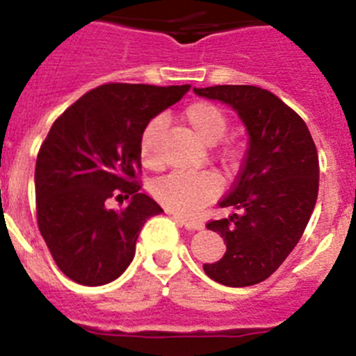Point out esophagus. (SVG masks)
I'll return each instance as SVG.
<instances>
[{
    "mask_svg": "<svg viewBox=\"0 0 356 356\" xmlns=\"http://www.w3.org/2000/svg\"><path fill=\"white\" fill-rule=\"evenodd\" d=\"M172 218H175L176 222H180L181 226H185L187 229H191V231H200L204 227V224L201 222V220H195V218L181 217V215H178V213H172Z\"/></svg>",
    "mask_w": 356,
    "mask_h": 356,
    "instance_id": "obj_1",
    "label": "esophagus"
}]
</instances>
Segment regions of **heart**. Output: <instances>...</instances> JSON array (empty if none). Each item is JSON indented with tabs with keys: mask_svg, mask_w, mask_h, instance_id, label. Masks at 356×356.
Returning a JSON list of instances; mask_svg holds the SVG:
<instances>
[{
	"mask_svg": "<svg viewBox=\"0 0 356 356\" xmlns=\"http://www.w3.org/2000/svg\"><path fill=\"white\" fill-rule=\"evenodd\" d=\"M185 122L207 145H215L224 138L227 118L220 107L210 102H195L185 109ZM164 120L153 118L145 125L139 139V155L143 164L155 168L159 164V141ZM234 155V152H229ZM220 181L213 172H171L152 185V194L162 207L176 213L192 215L217 197Z\"/></svg>",
	"mask_w": 356,
	"mask_h": 356,
	"instance_id": "obj_1",
	"label": "heart"
}]
</instances>
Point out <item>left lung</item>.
<instances>
[{
	"mask_svg": "<svg viewBox=\"0 0 356 356\" xmlns=\"http://www.w3.org/2000/svg\"><path fill=\"white\" fill-rule=\"evenodd\" d=\"M194 93L229 106L249 136L243 168L218 207L236 213L211 220L226 252L204 263L210 279L245 288L268 279L296 247L318 200L319 162L307 125L268 90L257 86L194 88Z\"/></svg>",
	"mask_w": 356,
	"mask_h": 356,
	"instance_id": "left-lung-1",
	"label": "left lung"
}]
</instances>
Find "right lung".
Returning <instances> with one entry per match:
<instances>
[{
    "instance_id": "add662e5",
    "label": "right lung",
    "mask_w": 356,
    "mask_h": 356,
    "mask_svg": "<svg viewBox=\"0 0 356 356\" xmlns=\"http://www.w3.org/2000/svg\"><path fill=\"white\" fill-rule=\"evenodd\" d=\"M188 90L104 84L52 123L35 168L38 229L58 268L77 284L118 279L146 220L164 211L136 184L139 139L146 123ZM113 195L129 199L127 208L109 211L105 201Z\"/></svg>"
}]
</instances>
